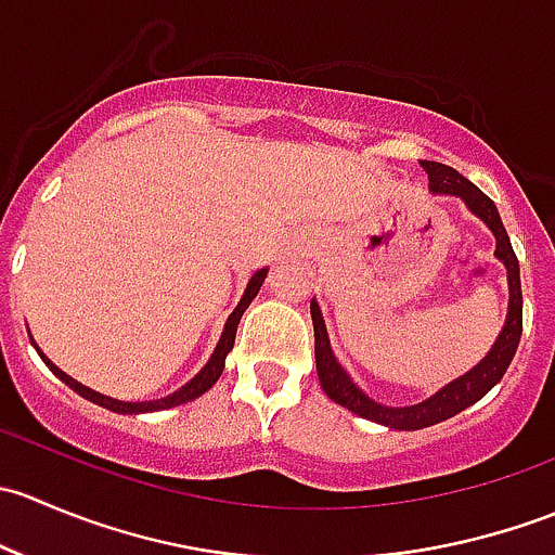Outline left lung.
Listing matches in <instances>:
<instances>
[{
    "label": "left lung",
    "mask_w": 555,
    "mask_h": 555,
    "mask_svg": "<svg viewBox=\"0 0 555 555\" xmlns=\"http://www.w3.org/2000/svg\"><path fill=\"white\" fill-rule=\"evenodd\" d=\"M422 166L429 173V190H433V193L459 195V198H462L464 204H467L496 236V257L505 262L507 284H511V311H507V322L505 327H502L500 338H496L494 349L480 360V365H475L473 371L464 373L462 378H456V382H451L449 386H443L438 395L418 402V405L386 408V405H378V402H373L360 386H354V382L346 376V371L338 365V360L333 357V349H330L327 330H324V319L322 313H319V306L311 304L313 354H317V373H319V384H322V389L327 391L330 400L349 408V411L357 413V416L367 418V422L384 424V427H391V429L433 427V424L446 422V418L456 416V413H462L464 408L478 402L491 386L505 376L507 365H511L513 354H516L518 349L520 330H524V298H520L518 257L516 251H513L511 236H507L505 225H502L494 201H491L483 190L475 188L467 177H462L456 169H451V166L435 164V160H422Z\"/></svg>",
    "instance_id": "8db88e82"
}]
</instances>
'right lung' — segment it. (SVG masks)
<instances>
[{"mask_svg":"<svg viewBox=\"0 0 555 555\" xmlns=\"http://www.w3.org/2000/svg\"><path fill=\"white\" fill-rule=\"evenodd\" d=\"M266 273H268V271H266V268H262V271H257L255 276L249 279V284H246V293H244L242 304H238L236 309H233L231 317H228V324H225V330H222L220 344H217L215 354H211V360L206 362L204 371H201L198 376L193 378V382L184 384L182 389L173 391V395H169V397H160V400H150V402H122V400H112V397L99 395V391L88 389V386H82L80 382H75V378H72V376H66V373L59 371V367H55L53 362H50L48 357L42 354V351H39V349H37V351H39V357H42V360H44V365H48L50 371H53L55 376L61 378V382L69 386V389H75L77 395H82V397H86V400H91V402H96V405L106 408V411H115V413H150V411H166V408L182 405V402L195 400V397L204 395L206 389H211V386L217 384V378L222 376V367H225V357H228V351L233 349V340H236V327H238V322H242V313L246 311V306L251 304V298H255V295H257V289L262 287V279H266Z\"/></svg>","mask_w":555,"mask_h":555,"instance_id":"obj_1","label":"right lung"}]
</instances>
